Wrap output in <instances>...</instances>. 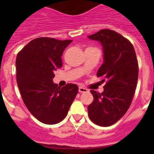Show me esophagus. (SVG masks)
Here are the masks:
<instances>
[{"label": "esophagus", "instance_id": "1", "mask_svg": "<svg viewBox=\"0 0 154 154\" xmlns=\"http://www.w3.org/2000/svg\"><path fill=\"white\" fill-rule=\"evenodd\" d=\"M88 91V89H85V88H84V87L82 86H80L79 88V92H85Z\"/></svg>", "mask_w": 154, "mask_h": 154}]
</instances>
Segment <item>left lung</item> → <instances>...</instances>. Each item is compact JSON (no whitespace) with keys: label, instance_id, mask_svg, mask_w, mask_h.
Here are the masks:
<instances>
[{"label":"left lung","instance_id":"8db88e82","mask_svg":"<svg viewBox=\"0 0 154 154\" xmlns=\"http://www.w3.org/2000/svg\"><path fill=\"white\" fill-rule=\"evenodd\" d=\"M101 43L103 63L98 77L106 81L102 93L90 90L93 102L88 106L89 119L101 126H109L123 117L130 108L138 80L139 67L135 49L120 34L103 29L88 36Z\"/></svg>","mask_w":154,"mask_h":154}]
</instances>
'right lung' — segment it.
<instances>
[{
  "mask_svg": "<svg viewBox=\"0 0 154 154\" xmlns=\"http://www.w3.org/2000/svg\"><path fill=\"white\" fill-rule=\"evenodd\" d=\"M72 42L38 38L17 55V83L23 101L29 112L45 124L65 119L78 93L75 84L60 88L53 82L54 72L62 66V53Z\"/></svg>",
  "mask_w": 154,
  "mask_h": 154,
  "instance_id": "1",
  "label": "right lung"
}]
</instances>
